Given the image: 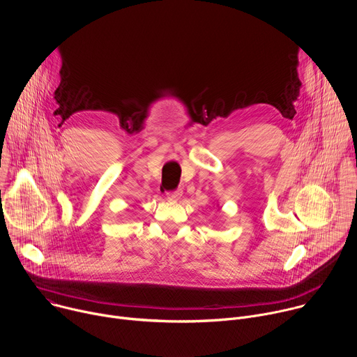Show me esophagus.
<instances>
[{
  "label": "esophagus",
  "instance_id": "esophagus-1",
  "mask_svg": "<svg viewBox=\"0 0 357 357\" xmlns=\"http://www.w3.org/2000/svg\"><path fill=\"white\" fill-rule=\"evenodd\" d=\"M181 195H183V191H181V190H176V191H169V192H167V198L172 199V201L180 199Z\"/></svg>",
  "mask_w": 357,
  "mask_h": 357
}]
</instances>
